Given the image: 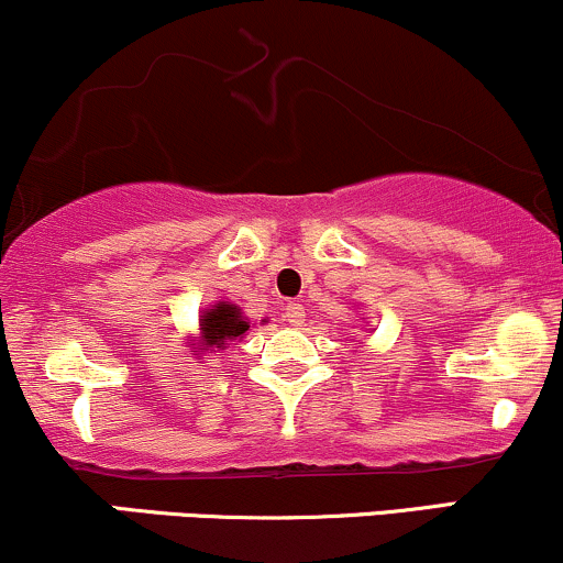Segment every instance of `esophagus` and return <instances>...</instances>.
<instances>
[{
	"instance_id": "obj_1",
	"label": "esophagus",
	"mask_w": 563,
	"mask_h": 563,
	"mask_svg": "<svg viewBox=\"0 0 563 563\" xmlns=\"http://www.w3.org/2000/svg\"><path fill=\"white\" fill-rule=\"evenodd\" d=\"M284 319L292 323V327H302V321H306V308H302L300 302H287V308H284Z\"/></svg>"
}]
</instances>
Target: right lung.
<instances>
[{
	"mask_svg": "<svg viewBox=\"0 0 563 563\" xmlns=\"http://www.w3.org/2000/svg\"><path fill=\"white\" fill-rule=\"evenodd\" d=\"M250 329V321L244 319L240 306H231V302H216L200 316V342L191 353H202V350L218 347L223 350L229 342L242 340V334Z\"/></svg>",
	"mask_w": 563,
	"mask_h": 563,
	"instance_id": "1",
	"label": "right lung"
}]
</instances>
